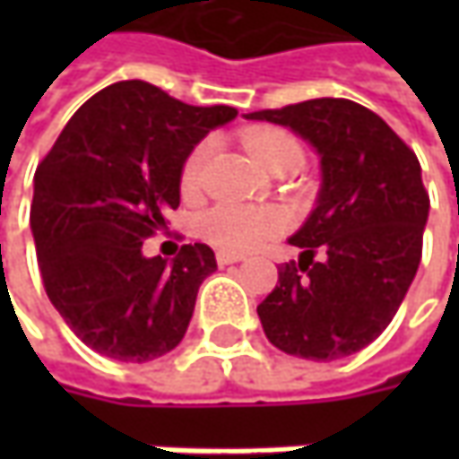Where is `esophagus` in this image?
I'll return each mask as SVG.
<instances>
[{
    "instance_id": "obj_1",
    "label": "esophagus",
    "mask_w": 459,
    "mask_h": 459,
    "mask_svg": "<svg viewBox=\"0 0 459 459\" xmlns=\"http://www.w3.org/2000/svg\"><path fill=\"white\" fill-rule=\"evenodd\" d=\"M239 260H245V257L235 255V253H224V250L217 253V263H220L221 268H224V265H232V263H239Z\"/></svg>"
}]
</instances>
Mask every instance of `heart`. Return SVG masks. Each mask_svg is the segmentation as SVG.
Returning <instances> with one entry per match:
<instances>
[{
  "label": "heart",
  "mask_w": 459,
  "mask_h": 459,
  "mask_svg": "<svg viewBox=\"0 0 459 459\" xmlns=\"http://www.w3.org/2000/svg\"><path fill=\"white\" fill-rule=\"evenodd\" d=\"M245 151L255 158L265 170L275 168L286 158H301V145L291 133L278 127H260L242 134ZM212 155V143L202 140L186 155L181 168V191L196 196L204 186V170ZM283 214L273 206H247V204H217L199 221L202 235L224 253H250L265 239L275 238L283 230Z\"/></svg>",
  "instance_id": "heart-1"
}]
</instances>
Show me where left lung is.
Returning a JSON list of instances; mask_svg holds the SVG:
<instances>
[{"instance_id":"obj_1","label":"left lung","mask_w":459,"mask_h":459,"mask_svg":"<svg viewBox=\"0 0 459 459\" xmlns=\"http://www.w3.org/2000/svg\"><path fill=\"white\" fill-rule=\"evenodd\" d=\"M291 127L322 158L314 212L289 242L299 263L257 307L265 337L304 360L360 352L396 316L421 263L429 194L414 151L350 99H308L245 115Z\"/></svg>"}]
</instances>
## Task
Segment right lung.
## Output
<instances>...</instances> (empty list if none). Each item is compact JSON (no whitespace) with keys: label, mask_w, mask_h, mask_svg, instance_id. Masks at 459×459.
I'll use <instances>...</instances> for the list:
<instances>
[{"label":"right lung","mask_w":459,"mask_h":459,"mask_svg":"<svg viewBox=\"0 0 459 459\" xmlns=\"http://www.w3.org/2000/svg\"><path fill=\"white\" fill-rule=\"evenodd\" d=\"M235 107H191L145 81H119L83 101L35 170L30 227L50 304L81 342L148 362L184 340L209 245L143 255L181 202V168Z\"/></svg>","instance_id":"right-lung-1"}]
</instances>
